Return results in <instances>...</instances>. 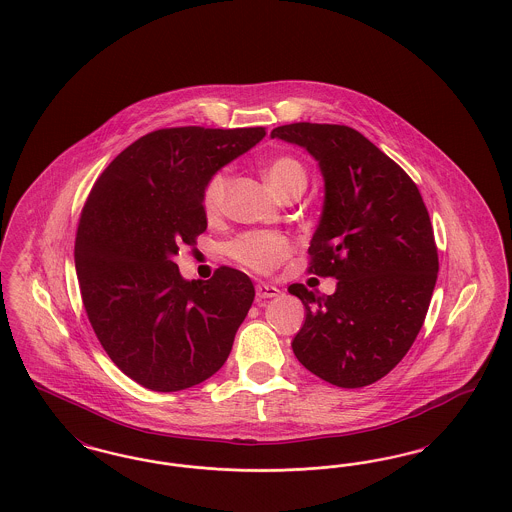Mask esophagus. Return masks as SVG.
<instances>
[{
    "mask_svg": "<svg viewBox=\"0 0 512 512\" xmlns=\"http://www.w3.org/2000/svg\"><path fill=\"white\" fill-rule=\"evenodd\" d=\"M255 292H257V299H259V301H263V299H272V297H278V295H280V290H278L276 286H272V284H265V282L257 284Z\"/></svg>",
    "mask_w": 512,
    "mask_h": 512,
    "instance_id": "obj_1",
    "label": "esophagus"
}]
</instances>
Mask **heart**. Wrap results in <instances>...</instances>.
I'll use <instances>...</instances> for the list:
<instances>
[{
	"label": "heart",
	"instance_id": "obj_1",
	"mask_svg": "<svg viewBox=\"0 0 512 512\" xmlns=\"http://www.w3.org/2000/svg\"><path fill=\"white\" fill-rule=\"evenodd\" d=\"M228 178H230L228 169H220L213 172L203 186L201 201H203V211L209 217L219 215L224 205ZM267 182L270 190L276 195L293 182L305 184V171L292 157H278L268 165ZM290 251H292L290 242L276 232H249V234L238 236L236 240L226 245V253L234 261L259 272H270L272 268L278 267L290 255Z\"/></svg>",
	"mask_w": 512,
	"mask_h": 512
}]
</instances>
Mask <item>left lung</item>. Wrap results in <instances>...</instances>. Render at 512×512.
<instances>
[{
    "mask_svg": "<svg viewBox=\"0 0 512 512\" xmlns=\"http://www.w3.org/2000/svg\"><path fill=\"white\" fill-rule=\"evenodd\" d=\"M307 149L324 180L309 270L334 276L336 292L303 284L293 338L297 361L338 388L384 378L416 340L438 280V249L416 184L386 153L349 126L295 122L270 132Z\"/></svg>",
    "mask_w": 512,
    "mask_h": 512,
    "instance_id": "8db88e82",
    "label": "left lung"
}]
</instances>
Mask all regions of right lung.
<instances>
[{
	"label": "right lung",
	"mask_w": 512,
	"mask_h": 512,
	"mask_svg": "<svg viewBox=\"0 0 512 512\" xmlns=\"http://www.w3.org/2000/svg\"><path fill=\"white\" fill-rule=\"evenodd\" d=\"M265 128H165L119 153L82 209L74 267L92 328L122 372L153 391L192 388L226 363L255 288L236 268L186 280L174 257L207 230L203 186Z\"/></svg>",
	"instance_id": "right-lung-1"
}]
</instances>
